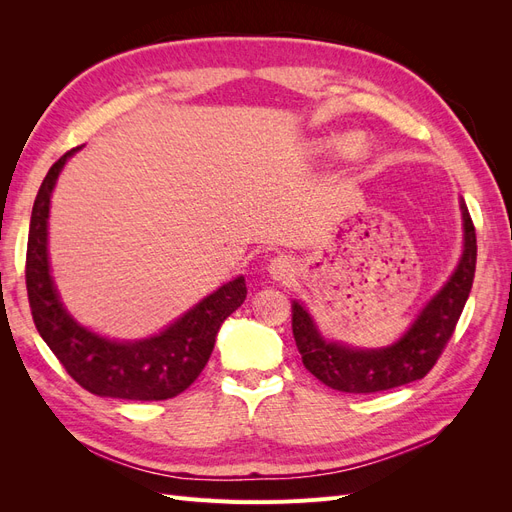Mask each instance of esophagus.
Wrapping results in <instances>:
<instances>
[{
  "label": "esophagus",
  "mask_w": 512,
  "mask_h": 512,
  "mask_svg": "<svg viewBox=\"0 0 512 512\" xmlns=\"http://www.w3.org/2000/svg\"><path fill=\"white\" fill-rule=\"evenodd\" d=\"M269 273L273 275V280L286 282V280H290L292 273H294V265L288 258H275V260H271Z\"/></svg>",
  "instance_id": "34e87169"
}]
</instances>
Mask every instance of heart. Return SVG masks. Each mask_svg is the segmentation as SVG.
Instances as JSON below:
<instances>
[{
  "mask_svg": "<svg viewBox=\"0 0 512 512\" xmlns=\"http://www.w3.org/2000/svg\"><path fill=\"white\" fill-rule=\"evenodd\" d=\"M333 145H335L337 149H344V151H346V149H354V147H356V143H354V141H335Z\"/></svg>",
  "mask_w": 512,
  "mask_h": 512,
  "instance_id": "obj_1",
  "label": "heart"
}]
</instances>
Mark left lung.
<instances>
[{
    "label": "left lung",
    "mask_w": 512,
    "mask_h": 512,
    "mask_svg": "<svg viewBox=\"0 0 512 512\" xmlns=\"http://www.w3.org/2000/svg\"><path fill=\"white\" fill-rule=\"evenodd\" d=\"M463 218V252L448 282L395 344L376 350L350 348L329 342L318 331L305 305L292 301V335L309 374L342 393H378L421 380L436 365L451 339L466 305L476 271V232L466 203H459Z\"/></svg>",
    "instance_id": "obj_1"
}]
</instances>
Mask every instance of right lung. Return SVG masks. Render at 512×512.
<instances>
[{"mask_svg":"<svg viewBox=\"0 0 512 512\" xmlns=\"http://www.w3.org/2000/svg\"><path fill=\"white\" fill-rule=\"evenodd\" d=\"M81 147L70 149L51 166L34 200L25 260L34 324L46 346L85 391L134 401L170 399L188 389L205 369L222 322L245 301V277L239 275L220 286L158 335L136 342H117L76 322L59 299L46 245L53 188L61 168Z\"/></svg>","mask_w":512,"mask_h":512,"instance_id":"add662e5","label":"right lung"}]
</instances>
